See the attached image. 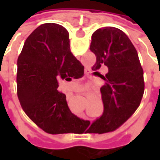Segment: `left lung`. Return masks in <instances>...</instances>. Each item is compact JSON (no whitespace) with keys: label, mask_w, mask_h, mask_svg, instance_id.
Wrapping results in <instances>:
<instances>
[{"label":"left lung","mask_w":160,"mask_h":160,"mask_svg":"<svg viewBox=\"0 0 160 160\" xmlns=\"http://www.w3.org/2000/svg\"><path fill=\"white\" fill-rule=\"evenodd\" d=\"M90 49L97 59L92 69L108 68L103 76L105 83L100 88L104 112L89 127L91 133L104 134L120 127L139 107L144 93L143 69L134 46L118 28L95 31ZM89 124L87 121V127Z\"/></svg>","instance_id":"1"}]
</instances>
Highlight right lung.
<instances>
[{"label": "right lung", "mask_w": 160, "mask_h": 160, "mask_svg": "<svg viewBox=\"0 0 160 160\" xmlns=\"http://www.w3.org/2000/svg\"><path fill=\"white\" fill-rule=\"evenodd\" d=\"M17 65V94L30 119L49 134L76 133L81 120L57 90L59 80L84 74V66L70 50L68 32L55 23L39 26L26 40Z\"/></svg>", "instance_id": "1"}]
</instances>
